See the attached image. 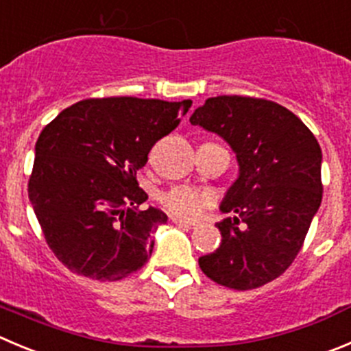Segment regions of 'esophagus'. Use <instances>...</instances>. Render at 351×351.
<instances>
[{
  "label": "esophagus",
  "instance_id": "obj_1",
  "mask_svg": "<svg viewBox=\"0 0 351 351\" xmlns=\"http://www.w3.org/2000/svg\"><path fill=\"white\" fill-rule=\"evenodd\" d=\"M175 225H178L180 228H186V230H189V228H194L195 227V223H192V221H185V220H178V218H175Z\"/></svg>",
  "mask_w": 351,
  "mask_h": 351
}]
</instances>
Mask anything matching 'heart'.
Masks as SVG:
<instances>
[{
  "label": "heart",
  "instance_id": "heart-1",
  "mask_svg": "<svg viewBox=\"0 0 351 351\" xmlns=\"http://www.w3.org/2000/svg\"><path fill=\"white\" fill-rule=\"evenodd\" d=\"M160 201L171 215L183 218V220H194L201 215L202 209L213 204L215 197L211 192L202 191V189L180 185L162 194Z\"/></svg>",
  "mask_w": 351,
  "mask_h": 351
}]
</instances>
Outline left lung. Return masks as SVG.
Segmentation results:
<instances>
[{
  "label": "left lung",
  "instance_id": "left-lung-1",
  "mask_svg": "<svg viewBox=\"0 0 351 351\" xmlns=\"http://www.w3.org/2000/svg\"><path fill=\"white\" fill-rule=\"evenodd\" d=\"M191 123L221 136L239 165L220 204L232 215L216 223L221 244L199 267L230 289L263 286L289 268L320 208L319 142L291 110L261 98H208Z\"/></svg>",
  "mask_w": 351,
  "mask_h": 351
}]
</instances>
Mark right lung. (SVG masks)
Segmentation results:
<instances>
[{
	"mask_svg": "<svg viewBox=\"0 0 351 351\" xmlns=\"http://www.w3.org/2000/svg\"><path fill=\"white\" fill-rule=\"evenodd\" d=\"M192 100L110 97L77 101L41 131L29 201L50 250L69 270L121 280L140 270L152 234L168 221L136 182L157 140L169 135Z\"/></svg>",
	"mask_w": 351,
	"mask_h": 351,
	"instance_id": "add662e5",
	"label": "right lung"
}]
</instances>
